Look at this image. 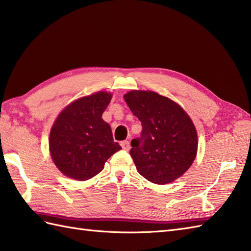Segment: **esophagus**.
<instances>
[{
    "label": "esophagus",
    "instance_id": "obj_1",
    "mask_svg": "<svg viewBox=\"0 0 251 251\" xmlns=\"http://www.w3.org/2000/svg\"><path fill=\"white\" fill-rule=\"evenodd\" d=\"M121 147H122V149L124 150H129L130 149V142L129 141H124V142H121Z\"/></svg>",
    "mask_w": 251,
    "mask_h": 251
}]
</instances>
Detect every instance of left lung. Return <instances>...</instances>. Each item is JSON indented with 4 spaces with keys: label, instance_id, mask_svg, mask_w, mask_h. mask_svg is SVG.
Segmentation results:
<instances>
[{
    "label": "left lung",
    "instance_id": "obj_1",
    "mask_svg": "<svg viewBox=\"0 0 251 251\" xmlns=\"http://www.w3.org/2000/svg\"><path fill=\"white\" fill-rule=\"evenodd\" d=\"M124 98L143 126L142 137L132 140L130 150L137 172L157 185L181 177L198 153L190 116L173 100L150 90H132Z\"/></svg>",
    "mask_w": 251,
    "mask_h": 251
}]
</instances>
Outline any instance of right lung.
<instances>
[{
    "label": "right lung",
    "instance_id": "1",
    "mask_svg": "<svg viewBox=\"0 0 251 251\" xmlns=\"http://www.w3.org/2000/svg\"><path fill=\"white\" fill-rule=\"evenodd\" d=\"M113 93L98 91L65 106L50 129L49 152L66 177L88 180L104 169L105 162L121 149L114 142L110 126L102 118Z\"/></svg>",
    "mask_w": 251,
    "mask_h": 251
}]
</instances>
